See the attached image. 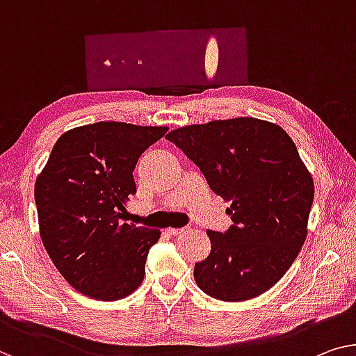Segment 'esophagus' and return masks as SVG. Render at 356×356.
Here are the masks:
<instances>
[{
  "instance_id": "obj_1",
  "label": "esophagus",
  "mask_w": 356,
  "mask_h": 356,
  "mask_svg": "<svg viewBox=\"0 0 356 356\" xmlns=\"http://www.w3.org/2000/svg\"><path fill=\"white\" fill-rule=\"evenodd\" d=\"M185 230H187L185 227H182V229H168V233L169 235H180V233H184Z\"/></svg>"
}]
</instances>
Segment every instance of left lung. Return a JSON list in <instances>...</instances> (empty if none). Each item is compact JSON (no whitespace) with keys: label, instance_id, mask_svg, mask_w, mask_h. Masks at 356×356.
I'll use <instances>...</instances> for the list:
<instances>
[{"label":"left lung","instance_id":"obj_1","mask_svg":"<svg viewBox=\"0 0 356 356\" xmlns=\"http://www.w3.org/2000/svg\"><path fill=\"white\" fill-rule=\"evenodd\" d=\"M166 139L232 203L229 229L208 230L211 252L195 264L196 284L225 302L264 294L296 261L314 204V182L294 142L280 126L256 118L180 127Z\"/></svg>","mask_w":356,"mask_h":356}]
</instances>
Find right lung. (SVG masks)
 Here are the masks:
<instances>
[{
  "label": "right lung",
  "mask_w": 356,
  "mask_h": 356,
  "mask_svg": "<svg viewBox=\"0 0 356 356\" xmlns=\"http://www.w3.org/2000/svg\"><path fill=\"white\" fill-rule=\"evenodd\" d=\"M168 127L116 121L59 137L35 184L40 235L52 264L81 294L118 300L139 288L160 230L123 222L134 168Z\"/></svg>",
  "instance_id": "1"
}]
</instances>
